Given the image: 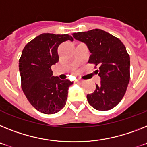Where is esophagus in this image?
Returning a JSON list of instances; mask_svg holds the SVG:
<instances>
[{
    "mask_svg": "<svg viewBox=\"0 0 147 147\" xmlns=\"http://www.w3.org/2000/svg\"><path fill=\"white\" fill-rule=\"evenodd\" d=\"M78 82V83H82V82H83V80H80V79H78V80H77V81H76Z\"/></svg>",
    "mask_w": 147,
    "mask_h": 147,
    "instance_id": "34e87169",
    "label": "esophagus"
}]
</instances>
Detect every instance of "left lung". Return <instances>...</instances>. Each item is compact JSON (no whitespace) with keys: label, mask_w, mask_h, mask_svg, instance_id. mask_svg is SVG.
Instances as JSON below:
<instances>
[{"label":"left lung","mask_w":147,"mask_h":147,"mask_svg":"<svg viewBox=\"0 0 147 147\" xmlns=\"http://www.w3.org/2000/svg\"><path fill=\"white\" fill-rule=\"evenodd\" d=\"M85 43L91 55L88 63L98 66L96 71L101 78L92 93L87 94L89 104L98 111H108L122 100L130 79V57L118 38L100 29L72 34Z\"/></svg>","instance_id":"8db88e82"}]
</instances>
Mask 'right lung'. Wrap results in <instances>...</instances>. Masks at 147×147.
Instances as JSON below:
<instances>
[{"label": "right lung", "instance_id": "1", "mask_svg": "<svg viewBox=\"0 0 147 147\" xmlns=\"http://www.w3.org/2000/svg\"><path fill=\"white\" fill-rule=\"evenodd\" d=\"M67 40L73 41V38L68 34H40L25 45L19 59L22 90L32 106L45 114L64 108L73 84L53 76L51 69L59 61L57 48Z\"/></svg>", "mask_w": 147, "mask_h": 147}]
</instances>
